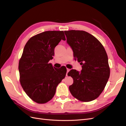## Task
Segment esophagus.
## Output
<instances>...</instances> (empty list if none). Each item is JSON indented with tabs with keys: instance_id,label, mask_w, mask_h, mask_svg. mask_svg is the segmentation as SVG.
<instances>
[{
	"instance_id": "esophagus-1",
	"label": "esophagus",
	"mask_w": 126,
	"mask_h": 126,
	"mask_svg": "<svg viewBox=\"0 0 126 126\" xmlns=\"http://www.w3.org/2000/svg\"><path fill=\"white\" fill-rule=\"evenodd\" d=\"M69 70H70V69H67V73H66V76H68V72L69 71Z\"/></svg>"
}]
</instances>
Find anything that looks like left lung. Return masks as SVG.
<instances>
[{
    "mask_svg": "<svg viewBox=\"0 0 126 126\" xmlns=\"http://www.w3.org/2000/svg\"><path fill=\"white\" fill-rule=\"evenodd\" d=\"M67 43L82 70L71 69L68 75L74 83L69 87L71 94L82 101H90L104 90L110 76L108 58L104 47L96 38L82 30L64 31Z\"/></svg>",
    "mask_w": 126,
    "mask_h": 126,
    "instance_id": "8db88e82",
    "label": "left lung"
}]
</instances>
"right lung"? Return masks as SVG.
I'll return each instance as SVG.
<instances>
[{
	"label": "right lung",
	"mask_w": 126,
	"mask_h": 126,
	"mask_svg": "<svg viewBox=\"0 0 126 126\" xmlns=\"http://www.w3.org/2000/svg\"><path fill=\"white\" fill-rule=\"evenodd\" d=\"M62 39L66 40L63 31L45 32L30 38L24 48L19 62L20 82L28 97L38 104L51 99L66 76V68L57 69L48 63Z\"/></svg>",
	"instance_id": "add662e5"
}]
</instances>
